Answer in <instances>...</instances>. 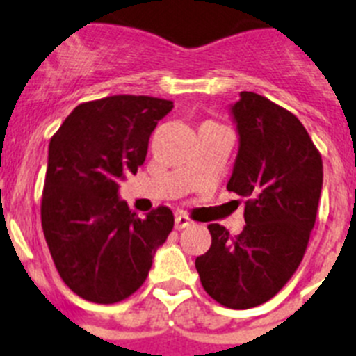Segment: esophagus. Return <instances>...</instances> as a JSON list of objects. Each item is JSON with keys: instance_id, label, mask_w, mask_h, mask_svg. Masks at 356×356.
Masks as SVG:
<instances>
[{"instance_id": "34e87169", "label": "esophagus", "mask_w": 356, "mask_h": 356, "mask_svg": "<svg viewBox=\"0 0 356 356\" xmlns=\"http://www.w3.org/2000/svg\"><path fill=\"white\" fill-rule=\"evenodd\" d=\"M194 221L187 213H176L175 217V228L181 229V228H188V226H193Z\"/></svg>"}]
</instances>
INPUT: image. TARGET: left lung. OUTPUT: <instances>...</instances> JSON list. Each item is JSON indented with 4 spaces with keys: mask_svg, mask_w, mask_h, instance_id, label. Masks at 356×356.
Listing matches in <instances>:
<instances>
[{
    "mask_svg": "<svg viewBox=\"0 0 356 356\" xmlns=\"http://www.w3.org/2000/svg\"><path fill=\"white\" fill-rule=\"evenodd\" d=\"M241 146L229 193L246 197V226L229 235L209 225L212 244L196 259L207 294L244 310L278 294L300 267L316 225L323 160L301 121L254 92L232 106Z\"/></svg>",
    "mask_w": 356,
    "mask_h": 356,
    "instance_id": "8db88e82",
    "label": "left lung"
}]
</instances>
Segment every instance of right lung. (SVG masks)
<instances>
[{
    "label": "right lung",
    "mask_w": 356,
    "mask_h": 356,
    "mask_svg": "<svg viewBox=\"0 0 356 356\" xmlns=\"http://www.w3.org/2000/svg\"><path fill=\"white\" fill-rule=\"evenodd\" d=\"M172 102L118 94L78 105L49 140L40 221L56 271L92 303L127 300L144 284L175 226L168 207L139 217L118 200L119 180L146 160Z\"/></svg>",
    "instance_id": "add662e5"
}]
</instances>
